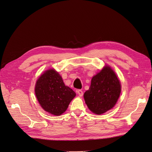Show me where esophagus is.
Masks as SVG:
<instances>
[{
    "label": "esophagus",
    "instance_id": "esophagus-1",
    "mask_svg": "<svg viewBox=\"0 0 152 152\" xmlns=\"http://www.w3.org/2000/svg\"><path fill=\"white\" fill-rule=\"evenodd\" d=\"M76 92H77V94L80 96V97H81V96H83V91L82 90H81V89H78V90H77L76 91Z\"/></svg>",
    "mask_w": 152,
    "mask_h": 152
}]
</instances>
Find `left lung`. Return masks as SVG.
I'll return each instance as SVG.
<instances>
[{"label": "left lung", "instance_id": "obj_1", "mask_svg": "<svg viewBox=\"0 0 152 152\" xmlns=\"http://www.w3.org/2000/svg\"><path fill=\"white\" fill-rule=\"evenodd\" d=\"M121 92V85L115 72L109 66H105L92 78L84 98L91 111L100 115L114 106Z\"/></svg>", "mask_w": 152, "mask_h": 152}]
</instances>
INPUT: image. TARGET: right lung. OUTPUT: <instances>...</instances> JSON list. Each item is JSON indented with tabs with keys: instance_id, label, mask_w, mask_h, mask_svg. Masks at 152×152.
Returning a JSON list of instances; mask_svg holds the SVG:
<instances>
[{
	"instance_id": "obj_1",
	"label": "right lung",
	"mask_w": 152,
	"mask_h": 152,
	"mask_svg": "<svg viewBox=\"0 0 152 152\" xmlns=\"http://www.w3.org/2000/svg\"><path fill=\"white\" fill-rule=\"evenodd\" d=\"M35 92L42 108L55 115L64 113L76 96L75 92L64 85L61 76L54 69L47 71L39 77Z\"/></svg>"
}]
</instances>
